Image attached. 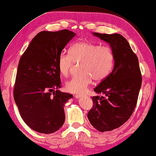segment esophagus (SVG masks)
<instances>
[{
  "label": "esophagus",
  "instance_id": "obj_1",
  "mask_svg": "<svg viewBox=\"0 0 156 156\" xmlns=\"http://www.w3.org/2000/svg\"><path fill=\"white\" fill-rule=\"evenodd\" d=\"M84 96V95H75V97H76V98H81Z\"/></svg>",
  "mask_w": 156,
  "mask_h": 156
}]
</instances>
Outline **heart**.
Returning <instances> with one entry per match:
<instances>
[{
    "mask_svg": "<svg viewBox=\"0 0 156 156\" xmlns=\"http://www.w3.org/2000/svg\"><path fill=\"white\" fill-rule=\"evenodd\" d=\"M113 61V54L109 47L88 41H79L70 47L69 54L59 55L58 67L61 75L67 77L73 63H81L80 71L82 74L72 77L66 83L65 87L72 93H82L86 91L92 79L102 81L108 76Z\"/></svg>",
    "mask_w": 156,
    "mask_h": 156,
    "instance_id": "b5f03b06",
    "label": "heart"
}]
</instances>
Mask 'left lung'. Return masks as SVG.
<instances>
[{"mask_svg":"<svg viewBox=\"0 0 156 156\" xmlns=\"http://www.w3.org/2000/svg\"><path fill=\"white\" fill-rule=\"evenodd\" d=\"M92 34L109 45L114 56L113 70L94 89L93 105L88 114L91 126L100 132L120 127L132 115L141 86L138 59L127 40L119 34Z\"/></svg>","mask_w":156,"mask_h":156,"instance_id":"1","label":"left lung"}]
</instances>
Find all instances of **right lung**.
<instances>
[{"label": "right lung", "mask_w": 156, "mask_h": 156, "mask_svg": "<svg viewBox=\"0 0 156 156\" xmlns=\"http://www.w3.org/2000/svg\"><path fill=\"white\" fill-rule=\"evenodd\" d=\"M76 35L67 29L41 31L20 58L14 99L24 122L36 132L51 134L64 124L65 105L73 95L58 90L61 86L58 61Z\"/></svg>", "instance_id": "right-lung-1"}]
</instances>
